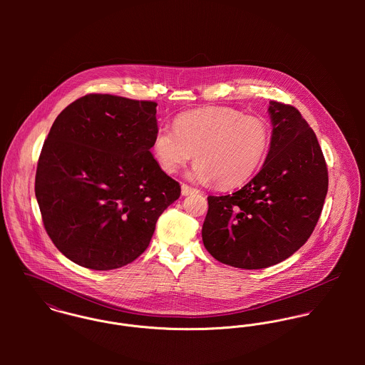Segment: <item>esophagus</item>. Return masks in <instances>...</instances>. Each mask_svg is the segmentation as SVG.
I'll return each instance as SVG.
<instances>
[{"label": "esophagus", "instance_id": "obj_1", "mask_svg": "<svg viewBox=\"0 0 365 365\" xmlns=\"http://www.w3.org/2000/svg\"><path fill=\"white\" fill-rule=\"evenodd\" d=\"M194 192H198V190H197V188H192V187H190V185H187V184H182V185H181V194H182V195H190V194H194Z\"/></svg>", "mask_w": 365, "mask_h": 365}]
</instances>
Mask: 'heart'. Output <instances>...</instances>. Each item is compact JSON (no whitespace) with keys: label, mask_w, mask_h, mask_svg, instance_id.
Masks as SVG:
<instances>
[{"label":"heart","mask_w":365,"mask_h":365,"mask_svg":"<svg viewBox=\"0 0 365 365\" xmlns=\"http://www.w3.org/2000/svg\"><path fill=\"white\" fill-rule=\"evenodd\" d=\"M271 126L260 116L243 115L229 106H208L180 113L174 129L158 128L152 150L168 174L182 168L195 153L191 177L235 188L260 168L271 146Z\"/></svg>","instance_id":"1"}]
</instances>
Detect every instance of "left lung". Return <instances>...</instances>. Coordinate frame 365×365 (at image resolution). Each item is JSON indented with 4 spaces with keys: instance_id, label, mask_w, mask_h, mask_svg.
Instances as JSON below:
<instances>
[{
    "instance_id": "obj_1",
    "label": "left lung",
    "mask_w": 365,
    "mask_h": 365,
    "mask_svg": "<svg viewBox=\"0 0 365 365\" xmlns=\"http://www.w3.org/2000/svg\"><path fill=\"white\" fill-rule=\"evenodd\" d=\"M272 138L260 171L239 191L208 197L202 240L213 259L260 269L311 237L329 187L317 138L292 105L269 101Z\"/></svg>"
}]
</instances>
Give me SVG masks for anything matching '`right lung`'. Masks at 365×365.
Wrapping results in <instances>:
<instances>
[{"instance_id":"right-lung-1","label":"right lung","mask_w":365,"mask_h":365,"mask_svg":"<svg viewBox=\"0 0 365 365\" xmlns=\"http://www.w3.org/2000/svg\"><path fill=\"white\" fill-rule=\"evenodd\" d=\"M155 101L87 94L53 122L38 160L35 194L53 245L68 260L113 269L149 246L180 184L152 156Z\"/></svg>"}]
</instances>
